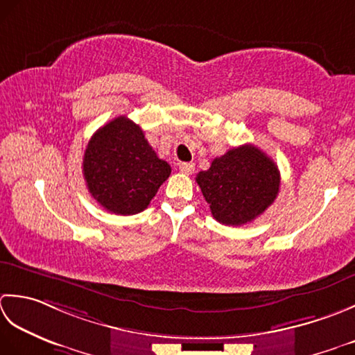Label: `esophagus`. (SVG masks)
Segmentation results:
<instances>
[{"label":"esophagus","instance_id":"obj_1","mask_svg":"<svg viewBox=\"0 0 355 355\" xmlns=\"http://www.w3.org/2000/svg\"><path fill=\"white\" fill-rule=\"evenodd\" d=\"M179 170L182 171V173H185V175H193L194 173V164H191V162H182L179 165Z\"/></svg>","mask_w":355,"mask_h":355}]
</instances>
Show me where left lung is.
I'll return each instance as SVG.
<instances>
[{
	"instance_id": "obj_1",
	"label": "left lung",
	"mask_w": 355,
	"mask_h": 355,
	"mask_svg": "<svg viewBox=\"0 0 355 355\" xmlns=\"http://www.w3.org/2000/svg\"><path fill=\"white\" fill-rule=\"evenodd\" d=\"M196 182L213 218L223 225H245L268 208L279 194L280 173L262 150L245 144L216 157Z\"/></svg>"
}]
</instances>
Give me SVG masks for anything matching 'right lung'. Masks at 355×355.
Returning a JSON list of instances; mask_svg holds the SVG:
<instances>
[{"instance_id":"obj_1","label":"right lung","mask_w":355,"mask_h":355,"mask_svg":"<svg viewBox=\"0 0 355 355\" xmlns=\"http://www.w3.org/2000/svg\"><path fill=\"white\" fill-rule=\"evenodd\" d=\"M83 173L99 205L114 214L132 216L150 205L171 167L157 157L139 125L118 116L92 136Z\"/></svg>"}]
</instances>
